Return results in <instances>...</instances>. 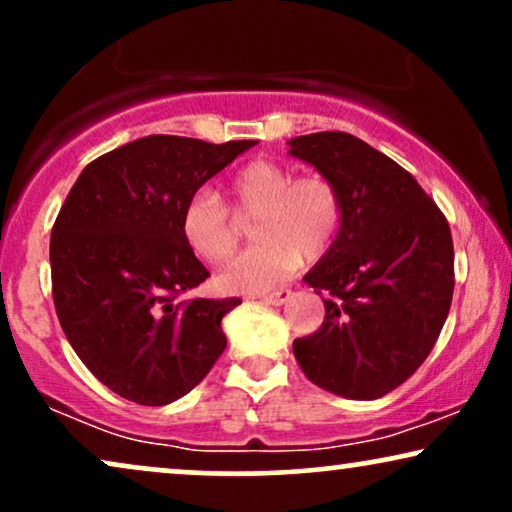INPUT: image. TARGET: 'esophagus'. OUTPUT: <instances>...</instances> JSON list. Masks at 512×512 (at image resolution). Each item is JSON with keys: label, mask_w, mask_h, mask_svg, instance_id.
I'll use <instances>...</instances> for the list:
<instances>
[{"label": "esophagus", "mask_w": 512, "mask_h": 512, "mask_svg": "<svg viewBox=\"0 0 512 512\" xmlns=\"http://www.w3.org/2000/svg\"><path fill=\"white\" fill-rule=\"evenodd\" d=\"M290 297H293V290L278 288V290H274V293L262 295V302H267V304H283V302H288Z\"/></svg>", "instance_id": "obj_1"}]
</instances>
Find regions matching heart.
<instances>
[{"label":"heart","instance_id":"b5f03b06","mask_svg":"<svg viewBox=\"0 0 512 512\" xmlns=\"http://www.w3.org/2000/svg\"><path fill=\"white\" fill-rule=\"evenodd\" d=\"M226 206L212 189L191 193L181 208L184 243L203 262L222 264L241 241L237 217H254L252 238L260 241L219 271L226 293L260 295L276 288L304 260L314 262L340 236L345 205L331 177L321 172L295 174L274 160H250L226 181ZM235 210L233 216L228 208Z\"/></svg>","mask_w":512,"mask_h":512}]
</instances>
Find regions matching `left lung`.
Wrapping results in <instances>:
<instances>
[{
  "label": "left lung",
  "mask_w": 512,
  "mask_h": 512,
  "mask_svg": "<svg viewBox=\"0 0 512 512\" xmlns=\"http://www.w3.org/2000/svg\"><path fill=\"white\" fill-rule=\"evenodd\" d=\"M290 155L331 177L345 205L340 236L304 276L326 316L293 342L295 359L323 390L378 399L418 371L449 316V222L411 172L352 134L295 137Z\"/></svg>",
  "instance_id": "1"
}]
</instances>
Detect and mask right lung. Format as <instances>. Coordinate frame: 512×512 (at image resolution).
Instances as JSON below:
<instances>
[{"instance_id":"1","label":"right lung","mask_w":512,"mask_h":512,"mask_svg":"<svg viewBox=\"0 0 512 512\" xmlns=\"http://www.w3.org/2000/svg\"><path fill=\"white\" fill-rule=\"evenodd\" d=\"M257 141L151 134L84 167L51 229V295L82 364L115 394L165 406L222 357L238 297H186L210 271L179 229L191 193Z\"/></svg>"}]
</instances>
